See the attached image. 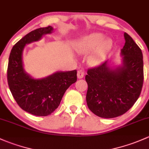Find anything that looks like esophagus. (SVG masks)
I'll use <instances>...</instances> for the list:
<instances>
[{
    "label": "esophagus",
    "instance_id": "esophagus-1",
    "mask_svg": "<svg viewBox=\"0 0 149 149\" xmlns=\"http://www.w3.org/2000/svg\"><path fill=\"white\" fill-rule=\"evenodd\" d=\"M85 75V71L84 70H79L77 71V77L79 79H82Z\"/></svg>",
    "mask_w": 149,
    "mask_h": 149
}]
</instances>
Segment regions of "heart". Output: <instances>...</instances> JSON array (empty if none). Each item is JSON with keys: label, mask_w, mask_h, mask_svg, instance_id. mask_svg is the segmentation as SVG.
<instances>
[{"label": "heart", "mask_w": 149, "mask_h": 149, "mask_svg": "<svg viewBox=\"0 0 149 149\" xmlns=\"http://www.w3.org/2000/svg\"><path fill=\"white\" fill-rule=\"evenodd\" d=\"M111 40L105 39V36L101 33H93L82 38L76 45L78 53L86 54L94 51L89 56V63L96 65L103 60L105 54L111 47Z\"/></svg>", "instance_id": "obj_1"}]
</instances>
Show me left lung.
Listing matches in <instances>:
<instances>
[{
	"label": "left lung",
	"instance_id": "8db88e82",
	"mask_svg": "<svg viewBox=\"0 0 149 149\" xmlns=\"http://www.w3.org/2000/svg\"><path fill=\"white\" fill-rule=\"evenodd\" d=\"M122 67H109L108 61L87 70L88 85L86 101L96 116L113 118L122 116L134 105L143 83V61L141 49L127 33Z\"/></svg>",
	"mask_w": 149,
	"mask_h": 149
}]
</instances>
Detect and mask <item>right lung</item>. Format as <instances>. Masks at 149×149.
I'll list each match as a JSON object with an SVG mask.
<instances>
[{"mask_svg": "<svg viewBox=\"0 0 149 149\" xmlns=\"http://www.w3.org/2000/svg\"><path fill=\"white\" fill-rule=\"evenodd\" d=\"M51 26L29 32L15 44L8 59L7 79L11 94L19 107L36 116H47L60 104L66 90L77 81V70L58 72L41 79L31 77L24 72L22 52L26 44L51 33Z\"/></svg>", "mask_w": 149, "mask_h": 149, "instance_id": "obj_1", "label": "right lung"}]
</instances>
